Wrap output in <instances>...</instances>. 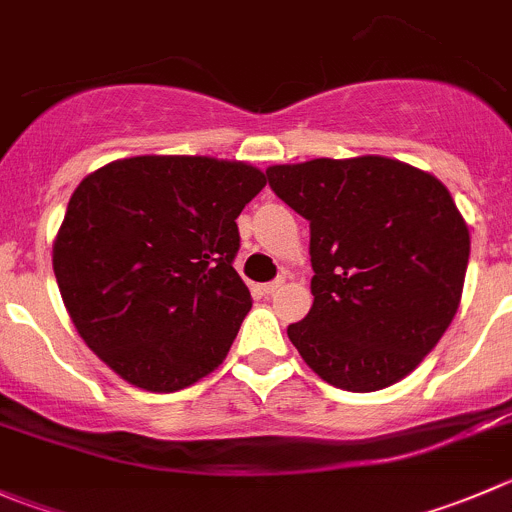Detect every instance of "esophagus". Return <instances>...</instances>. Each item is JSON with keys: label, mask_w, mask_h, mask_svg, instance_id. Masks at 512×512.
I'll return each mask as SVG.
<instances>
[{"label": "esophagus", "mask_w": 512, "mask_h": 512, "mask_svg": "<svg viewBox=\"0 0 512 512\" xmlns=\"http://www.w3.org/2000/svg\"><path fill=\"white\" fill-rule=\"evenodd\" d=\"M282 282H285L282 277H277V280H272V282H265V285H260V292L262 295H275V292L282 287Z\"/></svg>", "instance_id": "esophagus-1"}]
</instances>
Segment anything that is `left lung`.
Returning a JSON list of instances; mask_svg holds the SVG:
<instances>
[{"label": "left lung", "mask_w": 512, "mask_h": 512, "mask_svg": "<svg viewBox=\"0 0 512 512\" xmlns=\"http://www.w3.org/2000/svg\"><path fill=\"white\" fill-rule=\"evenodd\" d=\"M272 192L310 222V312L287 327L330 385L372 393L403 380L458 312L470 232L438 177L390 157L267 170Z\"/></svg>", "instance_id": "1"}]
</instances>
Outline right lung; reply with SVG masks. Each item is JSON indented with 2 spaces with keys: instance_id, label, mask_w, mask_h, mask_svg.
<instances>
[{
  "instance_id": "right-lung-1",
  "label": "right lung",
  "mask_w": 512,
  "mask_h": 512,
  "mask_svg": "<svg viewBox=\"0 0 512 512\" xmlns=\"http://www.w3.org/2000/svg\"><path fill=\"white\" fill-rule=\"evenodd\" d=\"M267 185L245 162L145 155L84 177L54 240L74 327L122 380L175 393L210 375L252 297L237 217Z\"/></svg>"
}]
</instances>
